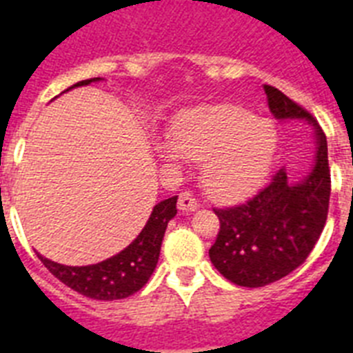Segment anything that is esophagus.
I'll return each mask as SVG.
<instances>
[{
	"instance_id": "obj_1",
	"label": "esophagus",
	"mask_w": 353,
	"mask_h": 353,
	"mask_svg": "<svg viewBox=\"0 0 353 353\" xmlns=\"http://www.w3.org/2000/svg\"><path fill=\"white\" fill-rule=\"evenodd\" d=\"M198 207H199L198 199L194 198V194H192V192H189V191L180 192V196H179V208H180V210L189 212V210H196Z\"/></svg>"
}]
</instances>
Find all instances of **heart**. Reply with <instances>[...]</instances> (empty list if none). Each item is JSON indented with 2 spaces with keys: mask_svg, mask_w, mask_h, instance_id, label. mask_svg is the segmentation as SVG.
I'll return each instance as SVG.
<instances>
[{
  "mask_svg": "<svg viewBox=\"0 0 353 353\" xmlns=\"http://www.w3.org/2000/svg\"><path fill=\"white\" fill-rule=\"evenodd\" d=\"M161 152L168 161L176 155L203 161L205 189L215 198L232 199L263 180L276 152V130L240 105H207L179 118L170 146Z\"/></svg>",
  "mask_w": 353,
  "mask_h": 353,
  "instance_id": "heart-1",
  "label": "heart"
}]
</instances>
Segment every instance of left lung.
Wrapping results in <instances>:
<instances>
[{"label": "left lung", "instance_id": "left-lung-1", "mask_svg": "<svg viewBox=\"0 0 353 353\" xmlns=\"http://www.w3.org/2000/svg\"><path fill=\"white\" fill-rule=\"evenodd\" d=\"M270 113L279 120L302 118L316 130V164L299 183L277 170L248 201L214 208L219 233L208 249L214 267L245 288L270 285L301 267L325 226L330 198L327 139L313 114L274 86L263 84Z\"/></svg>", "mask_w": 353, "mask_h": 353}]
</instances>
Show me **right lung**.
I'll list each match as a JSON object with an SVG mask.
<instances>
[{"mask_svg":"<svg viewBox=\"0 0 353 353\" xmlns=\"http://www.w3.org/2000/svg\"><path fill=\"white\" fill-rule=\"evenodd\" d=\"M95 79L79 81L74 86L90 84ZM174 215H176V196L155 205L148 223L143 228L138 239L127 245L123 251L118 252L117 256L108 258L101 263L86 265V267H67V265L54 263L40 254L39 258L52 276L58 277L63 285L84 297L97 299V301L127 299L148 283L150 276L157 267L168 223Z\"/></svg>","mask_w":353,"mask_h":353,"instance_id":"add662e5","label":"right lung"}]
</instances>
